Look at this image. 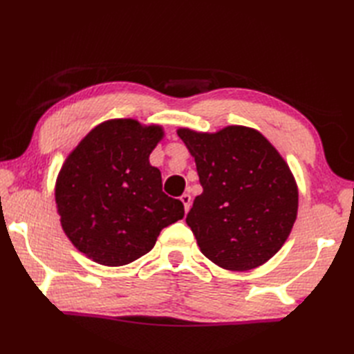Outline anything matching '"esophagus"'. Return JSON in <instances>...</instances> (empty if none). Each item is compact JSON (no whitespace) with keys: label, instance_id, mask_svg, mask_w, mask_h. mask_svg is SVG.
Wrapping results in <instances>:
<instances>
[{"label":"esophagus","instance_id":"1","mask_svg":"<svg viewBox=\"0 0 354 354\" xmlns=\"http://www.w3.org/2000/svg\"><path fill=\"white\" fill-rule=\"evenodd\" d=\"M181 202L184 204V208H185V213L189 212L190 209V207H192V196L189 193H184L183 196H181Z\"/></svg>","mask_w":354,"mask_h":354}]
</instances>
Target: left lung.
Instances as JSON below:
<instances>
[{"label": "left lung", "mask_w": 354, "mask_h": 354, "mask_svg": "<svg viewBox=\"0 0 354 354\" xmlns=\"http://www.w3.org/2000/svg\"><path fill=\"white\" fill-rule=\"evenodd\" d=\"M196 162L202 194L187 225L201 252L228 270L261 266L281 250L298 212V187L288 162L246 126L214 133L178 129Z\"/></svg>", "instance_id": "left-lung-1"}]
</instances>
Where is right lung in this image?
Masks as SVG:
<instances>
[{
  "mask_svg": "<svg viewBox=\"0 0 354 354\" xmlns=\"http://www.w3.org/2000/svg\"><path fill=\"white\" fill-rule=\"evenodd\" d=\"M164 137L158 124L132 118L103 122L66 158L55 198L62 230L88 259L124 266L147 254L184 205L162 192L149 156Z\"/></svg>",
  "mask_w": 354,
  "mask_h": 354,
  "instance_id": "1",
  "label": "right lung"
}]
</instances>
